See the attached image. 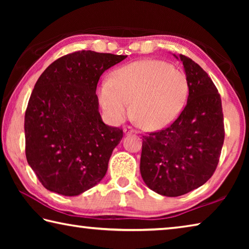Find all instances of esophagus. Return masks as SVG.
I'll return each instance as SVG.
<instances>
[{
    "mask_svg": "<svg viewBox=\"0 0 249 249\" xmlns=\"http://www.w3.org/2000/svg\"><path fill=\"white\" fill-rule=\"evenodd\" d=\"M136 132L133 127H130V126H126V127H124V133L125 134H133Z\"/></svg>",
    "mask_w": 249,
    "mask_h": 249,
    "instance_id": "1",
    "label": "esophagus"
}]
</instances>
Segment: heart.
<instances>
[{
	"label": "heart",
	"instance_id": "1",
	"mask_svg": "<svg viewBox=\"0 0 249 249\" xmlns=\"http://www.w3.org/2000/svg\"><path fill=\"white\" fill-rule=\"evenodd\" d=\"M187 95L188 80L182 71L154 59L116 70L99 89L101 105L109 120L121 123L134 107L142 125L148 129L171 123L182 109Z\"/></svg>",
	"mask_w": 249,
	"mask_h": 249
}]
</instances>
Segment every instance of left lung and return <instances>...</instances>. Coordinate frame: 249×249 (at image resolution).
<instances>
[{"instance_id": "1", "label": "left lung", "mask_w": 249, "mask_h": 249, "mask_svg": "<svg viewBox=\"0 0 249 249\" xmlns=\"http://www.w3.org/2000/svg\"><path fill=\"white\" fill-rule=\"evenodd\" d=\"M179 57L188 80L187 104L168 127L142 136L141 156L142 180L166 196L185 195L213 176L225 136L215 84L192 59Z\"/></svg>"}]
</instances>
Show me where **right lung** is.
<instances>
[{"label":"right lung","mask_w":249,"mask_h":249,"mask_svg":"<svg viewBox=\"0 0 249 249\" xmlns=\"http://www.w3.org/2000/svg\"><path fill=\"white\" fill-rule=\"evenodd\" d=\"M126 56L79 50L54 60L34 87L25 112L28 165L49 191L73 196L107 174L123 129L103 123L96 86Z\"/></svg>","instance_id":"1"}]
</instances>
